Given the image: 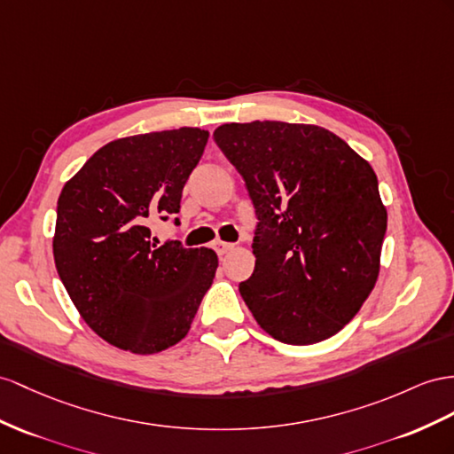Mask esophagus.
I'll use <instances>...</instances> for the list:
<instances>
[{
	"instance_id": "1",
	"label": "esophagus",
	"mask_w": 454,
	"mask_h": 454,
	"mask_svg": "<svg viewBox=\"0 0 454 454\" xmlns=\"http://www.w3.org/2000/svg\"><path fill=\"white\" fill-rule=\"evenodd\" d=\"M213 247H215V251H216L218 254H226L228 251L234 249V243H226V241L216 239V241L213 243Z\"/></svg>"
}]
</instances>
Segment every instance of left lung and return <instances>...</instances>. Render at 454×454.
<instances>
[{"label":"left lung","instance_id":"1","mask_svg":"<svg viewBox=\"0 0 454 454\" xmlns=\"http://www.w3.org/2000/svg\"><path fill=\"white\" fill-rule=\"evenodd\" d=\"M213 137L259 218L254 270L239 284L251 315L282 343L332 338L380 276L387 211L374 168L317 124L230 122Z\"/></svg>","mask_w":454,"mask_h":454}]
</instances>
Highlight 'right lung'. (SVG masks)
Masks as SVG:
<instances>
[{
    "label": "right lung",
    "instance_id": "1",
    "mask_svg": "<svg viewBox=\"0 0 454 454\" xmlns=\"http://www.w3.org/2000/svg\"><path fill=\"white\" fill-rule=\"evenodd\" d=\"M207 139L192 126L113 139L61 190L57 272L88 326L122 351L153 355L182 341L215 280L213 249L157 246L149 230L180 211Z\"/></svg>",
    "mask_w": 454,
    "mask_h": 454
}]
</instances>
